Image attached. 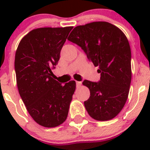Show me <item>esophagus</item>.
<instances>
[{
	"label": "esophagus",
	"instance_id": "1",
	"mask_svg": "<svg viewBox=\"0 0 150 150\" xmlns=\"http://www.w3.org/2000/svg\"><path fill=\"white\" fill-rule=\"evenodd\" d=\"M81 84H82L81 82L76 81V87H77V88H79V87L80 86H81Z\"/></svg>",
	"mask_w": 150,
	"mask_h": 150
}]
</instances>
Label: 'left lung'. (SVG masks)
<instances>
[{
    "instance_id": "obj_1",
    "label": "left lung",
    "mask_w": 150,
    "mask_h": 150,
    "mask_svg": "<svg viewBox=\"0 0 150 150\" xmlns=\"http://www.w3.org/2000/svg\"><path fill=\"white\" fill-rule=\"evenodd\" d=\"M67 40L81 47L100 74L98 83H83L90 91L84 101L87 112L98 121L112 120L125 104L132 80V52L126 36L109 22H94L74 28Z\"/></svg>"
}]
</instances>
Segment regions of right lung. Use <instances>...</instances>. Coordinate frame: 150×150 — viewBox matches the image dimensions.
<instances>
[{
	"mask_svg": "<svg viewBox=\"0 0 150 150\" xmlns=\"http://www.w3.org/2000/svg\"><path fill=\"white\" fill-rule=\"evenodd\" d=\"M72 28L34 29L21 40L16 52L19 95L33 120L46 128L59 126L65 121L76 89L75 81L62 85L53 79L52 72Z\"/></svg>",
	"mask_w": 150,
	"mask_h": 150,
	"instance_id": "obj_1",
	"label": "right lung"
}]
</instances>
